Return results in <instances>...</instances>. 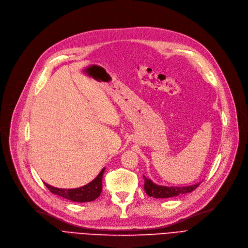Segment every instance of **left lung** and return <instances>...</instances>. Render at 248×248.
Here are the masks:
<instances>
[{"label":"left lung","instance_id":"1","mask_svg":"<svg viewBox=\"0 0 248 248\" xmlns=\"http://www.w3.org/2000/svg\"><path fill=\"white\" fill-rule=\"evenodd\" d=\"M145 180V191L149 195L150 197L154 198H170L175 197L181 194L190 193L196 189L200 183L195 184L192 186H186V187H166V186H158L154 184L150 179H147L144 176Z\"/></svg>","mask_w":248,"mask_h":248}]
</instances>
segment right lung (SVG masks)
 <instances>
[{
    "label": "right lung",
    "instance_id": "obj_1",
    "mask_svg": "<svg viewBox=\"0 0 248 248\" xmlns=\"http://www.w3.org/2000/svg\"><path fill=\"white\" fill-rule=\"evenodd\" d=\"M103 172L104 169H102L101 172L93 182H90V183L83 187L76 189H59L52 187L46 183L44 184L51 193L58 195V196H61L65 199H68L73 202H90L99 197L101 193Z\"/></svg>",
    "mask_w": 248,
    "mask_h": 248
}]
</instances>
